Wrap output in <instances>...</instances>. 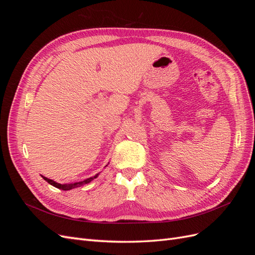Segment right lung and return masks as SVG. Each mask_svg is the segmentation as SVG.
<instances>
[{
	"label": "right lung",
	"instance_id": "add662e5",
	"mask_svg": "<svg viewBox=\"0 0 255 255\" xmlns=\"http://www.w3.org/2000/svg\"><path fill=\"white\" fill-rule=\"evenodd\" d=\"M98 175H99V174H96L95 176H91V177H89V179H86V180H84V181H82V182L73 183V184H59V183L54 182L53 180L48 179V177H45V176H42V177H43V180H44V181H47L49 184L53 185L54 187L59 188V189H61V190H70V189H73V188H76V187H80V186H82V185H84V184H88V183H90L92 180H95L96 177H98Z\"/></svg>",
	"mask_w": 255,
	"mask_h": 255
}]
</instances>
